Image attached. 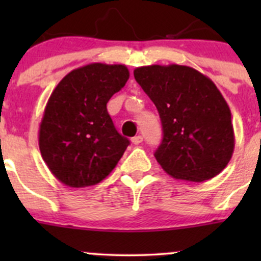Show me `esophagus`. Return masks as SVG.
Instances as JSON below:
<instances>
[{"label": "esophagus", "instance_id": "esophagus-1", "mask_svg": "<svg viewBox=\"0 0 261 261\" xmlns=\"http://www.w3.org/2000/svg\"><path fill=\"white\" fill-rule=\"evenodd\" d=\"M131 143H133L134 145H139L140 143H143V136H140V135L134 136V138L131 139Z\"/></svg>", "mask_w": 261, "mask_h": 261}]
</instances>
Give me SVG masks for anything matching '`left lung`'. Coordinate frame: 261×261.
<instances>
[{"mask_svg": "<svg viewBox=\"0 0 261 261\" xmlns=\"http://www.w3.org/2000/svg\"><path fill=\"white\" fill-rule=\"evenodd\" d=\"M134 77L159 112L163 141L155 159L175 179L220 174L235 147L231 111L216 84L187 65H146Z\"/></svg>", "mask_w": 261, "mask_h": 261, "instance_id": "8db88e82", "label": "left lung"}]
</instances>
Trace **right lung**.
<instances>
[{"mask_svg":"<svg viewBox=\"0 0 261 261\" xmlns=\"http://www.w3.org/2000/svg\"><path fill=\"white\" fill-rule=\"evenodd\" d=\"M128 77L126 65L91 63L68 73L50 94L39 147L51 174L65 186L102 181L130 144L107 112V102Z\"/></svg>","mask_w":261,"mask_h":261,"instance_id":"right-lung-1","label":"right lung"}]
</instances>
